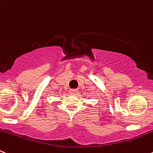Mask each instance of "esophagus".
Wrapping results in <instances>:
<instances>
[{"instance_id":"esophagus-1","label":"esophagus","mask_w":153,"mask_h":153,"mask_svg":"<svg viewBox=\"0 0 153 153\" xmlns=\"http://www.w3.org/2000/svg\"><path fill=\"white\" fill-rule=\"evenodd\" d=\"M69 91H70V93H71V94H76V93H78V90H76V89H70Z\"/></svg>"}]
</instances>
